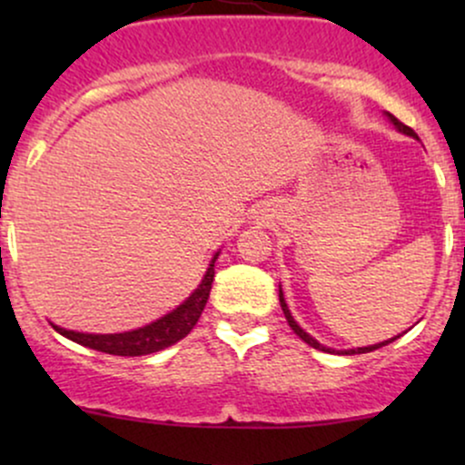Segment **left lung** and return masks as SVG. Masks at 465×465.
<instances>
[{"label": "left lung", "mask_w": 465, "mask_h": 465, "mask_svg": "<svg viewBox=\"0 0 465 465\" xmlns=\"http://www.w3.org/2000/svg\"><path fill=\"white\" fill-rule=\"evenodd\" d=\"M387 117H389V120L393 122V126H396V129H398L400 133H404V135H409V137H415V140H418V135H415V131L411 129V126L402 124V122H400L396 115L387 114ZM280 306H282V311H284V317H286L288 325H291V328H292V332H295L297 336H300L302 341H306V343L311 345V348H314V350H322V351H330V354H332L334 350L325 348V345L319 343V341H314L311 334H308V332H303V330L300 328V325H297L295 319H292L291 311H288V306H286V302H284V295H282V291H280ZM400 336H402V334H400ZM396 339H398V336H393V339H389V341H382V343H378V345H370V348H359V350H345V351H341V354H367V351H373V350L382 348V345H389V343H391V341H396Z\"/></svg>", "instance_id": "1"}]
</instances>
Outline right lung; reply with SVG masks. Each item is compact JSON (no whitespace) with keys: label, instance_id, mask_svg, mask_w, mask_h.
I'll return each mask as SVG.
<instances>
[{"label":"right lung","instance_id":"right-lung-1","mask_svg":"<svg viewBox=\"0 0 465 465\" xmlns=\"http://www.w3.org/2000/svg\"><path fill=\"white\" fill-rule=\"evenodd\" d=\"M216 258L218 253L214 255V260H212L210 269H207L199 288L192 292L188 300L181 303L177 311L168 312L165 317L157 319V322H153L151 325H143L140 330H131V332L122 334H83L72 332V330L65 328H58V325H52V328H54L58 334L72 339L74 343H80L84 345V348H92L114 356H143L168 348V345L183 339V336L194 328V323L199 322L203 308H205L207 303V297H210L212 282H214Z\"/></svg>","mask_w":465,"mask_h":465}]
</instances>
